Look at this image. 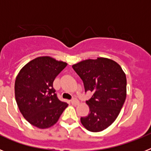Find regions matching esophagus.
Instances as JSON below:
<instances>
[{"mask_svg": "<svg viewBox=\"0 0 151 151\" xmlns=\"http://www.w3.org/2000/svg\"><path fill=\"white\" fill-rule=\"evenodd\" d=\"M71 103L73 105H78V104H79V101H78V100L76 99V98H73V99L71 100Z\"/></svg>", "mask_w": 151, "mask_h": 151, "instance_id": "1", "label": "esophagus"}]
</instances>
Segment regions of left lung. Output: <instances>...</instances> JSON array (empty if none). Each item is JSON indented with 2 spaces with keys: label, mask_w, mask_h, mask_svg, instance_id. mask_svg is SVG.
<instances>
[{
  "label": "left lung",
  "mask_w": 151,
  "mask_h": 151,
  "mask_svg": "<svg viewBox=\"0 0 151 151\" xmlns=\"http://www.w3.org/2000/svg\"><path fill=\"white\" fill-rule=\"evenodd\" d=\"M73 69L83 81L85 92L93 93L86 101L90 113L81 117V122L90 132L104 130L116 120L126 98L125 74L117 63L104 57L83 60Z\"/></svg>",
  "instance_id": "obj_1"
}]
</instances>
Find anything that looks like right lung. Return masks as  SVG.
Returning a JSON list of instances; mask_svg holds the SVG:
<instances>
[{"instance_id": "1", "label": "right lung", "mask_w": 151, "mask_h": 151, "mask_svg": "<svg viewBox=\"0 0 151 151\" xmlns=\"http://www.w3.org/2000/svg\"><path fill=\"white\" fill-rule=\"evenodd\" d=\"M67 63L50 57H41L24 66L15 82L18 107L26 120L39 129H47L58 121L67 103L60 101L54 81Z\"/></svg>"}]
</instances>
